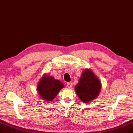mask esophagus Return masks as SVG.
Segmentation results:
<instances>
[{"mask_svg": "<svg viewBox=\"0 0 133 133\" xmlns=\"http://www.w3.org/2000/svg\"><path fill=\"white\" fill-rule=\"evenodd\" d=\"M67 86L68 88H71L72 86V83L71 82H69L67 84Z\"/></svg>", "mask_w": 133, "mask_h": 133, "instance_id": "34e87169", "label": "esophagus"}]
</instances>
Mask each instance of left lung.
<instances>
[{
	"label": "left lung",
	"instance_id": "obj_1",
	"mask_svg": "<svg viewBox=\"0 0 133 133\" xmlns=\"http://www.w3.org/2000/svg\"><path fill=\"white\" fill-rule=\"evenodd\" d=\"M102 88L100 80L94 72L86 68L83 72L74 90L79 99L87 103L98 96Z\"/></svg>",
	"mask_w": 133,
	"mask_h": 133
}]
</instances>
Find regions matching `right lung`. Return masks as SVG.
<instances>
[{
	"label": "right lung",
	"mask_w": 133,
	"mask_h": 133,
	"mask_svg": "<svg viewBox=\"0 0 133 133\" xmlns=\"http://www.w3.org/2000/svg\"><path fill=\"white\" fill-rule=\"evenodd\" d=\"M64 88V85L59 80L44 74L37 85V91L40 98L49 102L53 101L60 91Z\"/></svg>",
	"instance_id": "obj_1"
}]
</instances>
